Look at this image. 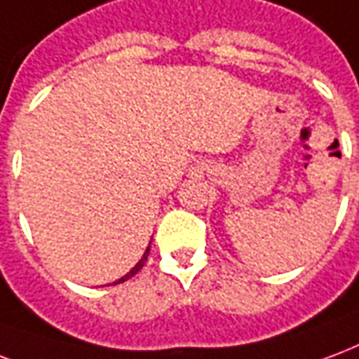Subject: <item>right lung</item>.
I'll use <instances>...</instances> for the list:
<instances>
[{"label": "right lung", "mask_w": 359, "mask_h": 359, "mask_svg": "<svg viewBox=\"0 0 359 359\" xmlns=\"http://www.w3.org/2000/svg\"><path fill=\"white\" fill-rule=\"evenodd\" d=\"M149 250H151V245H149L147 247V250H145V252H143V256H141V260L137 264H135V266H133L132 269H130V271H128V273H126L124 277H120L118 281H114V283L112 285H118V283H124V281H128V279H130V277H133L135 276V273H137V271H140L141 268H143V264L147 262V256H149Z\"/></svg>", "instance_id": "1"}]
</instances>
